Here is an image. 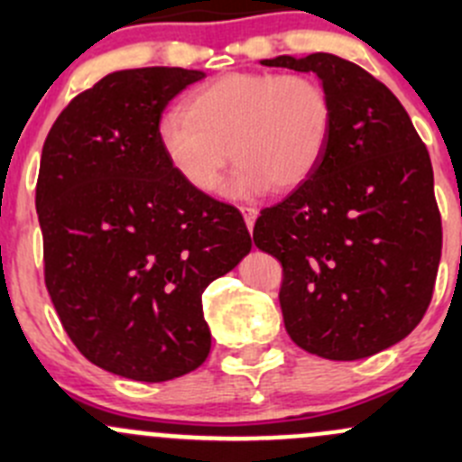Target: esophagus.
I'll list each match as a JSON object with an SVG mask.
<instances>
[{
	"label": "esophagus",
	"mask_w": 462,
	"mask_h": 462,
	"mask_svg": "<svg viewBox=\"0 0 462 462\" xmlns=\"http://www.w3.org/2000/svg\"><path fill=\"white\" fill-rule=\"evenodd\" d=\"M241 214H244L245 218V226H248V230H253L254 227V221H257V208H250V205H241Z\"/></svg>",
	"instance_id": "1"
}]
</instances>
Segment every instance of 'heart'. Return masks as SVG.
<instances>
[{"instance_id": "obj_1", "label": "heart", "mask_w": 462, "mask_h": 462, "mask_svg": "<svg viewBox=\"0 0 462 462\" xmlns=\"http://www.w3.org/2000/svg\"><path fill=\"white\" fill-rule=\"evenodd\" d=\"M333 97L310 73L236 71L197 87L158 123V141L176 174L212 192L227 161L230 192H291L319 167L333 134Z\"/></svg>"}]
</instances>
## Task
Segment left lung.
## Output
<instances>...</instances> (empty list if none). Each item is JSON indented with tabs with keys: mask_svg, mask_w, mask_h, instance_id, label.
I'll return each mask as SVG.
<instances>
[{
	"mask_svg": "<svg viewBox=\"0 0 462 462\" xmlns=\"http://www.w3.org/2000/svg\"><path fill=\"white\" fill-rule=\"evenodd\" d=\"M261 64L318 73L335 109L315 174L254 223L257 248L282 263L283 324L326 360L369 357L430 309L442 250L430 152L398 97L357 64L330 53Z\"/></svg>",
	"mask_w": 462,
	"mask_h": 462,
	"instance_id": "8db88e82",
	"label": "left lung"
}]
</instances>
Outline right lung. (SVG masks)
<instances>
[{
	"instance_id": "1",
	"label": "right lung",
	"mask_w": 462,
	"mask_h": 462,
	"mask_svg": "<svg viewBox=\"0 0 462 462\" xmlns=\"http://www.w3.org/2000/svg\"><path fill=\"white\" fill-rule=\"evenodd\" d=\"M201 78L179 67L109 73L64 106L42 149L46 291L78 351L129 380L203 365V291L253 245L239 209L189 188L158 141L167 102Z\"/></svg>"
}]
</instances>
